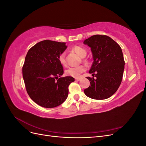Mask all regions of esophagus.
I'll return each mask as SVG.
<instances>
[{"mask_svg": "<svg viewBox=\"0 0 146 146\" xmlns=\"http://www.w3.org/2000/svg\"><path fill=\"white\" fill-rule=\"evenodd\" d=\"M80 80H81L80 78H76V80H77V81H79Z\"/></svg>", "mask_w": 146, "mask_h": 146, "instance_id": "34e87169", "label": "esophagus"}]
</instances>
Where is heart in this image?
I'll list each match as a JSON object with an SVG mask.
<instances>
[{"instance_id": "obj_1", "label": "heart", "mask_w": 146, "mask_h": 146, "mask_svg": "<svg viewBox=\"0 0 146 146\" xmlns=\"http://www.w3.org/2000/svg\"><path fill=\"white\" fill-rule=\"evenodd\" d=\"M72 49L76 52L77 54H78L82 57L85 56L86 54V50L80 46H75L72 47ZM58 60L60 64H61L62 65H66V52H63L61 53L58 57ZM86 69V67L85 65L71 66V67H69L67 70H66V74H67L68 76L77 78V77H80L82 73L85 72Z\"/></svg>"}]
</instances>
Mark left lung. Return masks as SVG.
<instances>
[{
	"mask_svg": "<svg viewBox=\"0 0 146 146\" xmlns=\"http://www.w3.org/2000/svg\"><path fill=\"white\" fill-rule=\"evenodd\" d=\"M84 44L91 47L93 63L89 72L95 77L86 78L90 86L84 90L88 98L103 100L113 96L120 86L125 61L121 47L110 37L96 35L85 39Z\"/></svg>",
	"mask_w": 146,
	"mask_h": 146,
	"instance_id": "1",
	"label": "left lung"
}]
</instances>
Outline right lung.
I'll return each mask as SVG.
<instances>
[{
	"label": "right lung",
	"instance_id": "1",
	"mask_svg": "<svg viewBox=\"0 0 146 146\" xmlns=\"http://www.w3.org/2000/svg\"><path fill=\"white\" fill-rule=\"evenodd\" d=\"M66 48L65 42L44 40L30 48L25 56L23 76L26 90L41 107H58L68 98L69 85L74 78H58L64 72L58 57Z\"/></svg>",
	"mask_w": 146,
	"mask_h": 146
}]
</instances>
